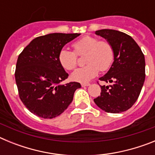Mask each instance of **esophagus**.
I'll return each instance as SVG.
<instances>
[{"label": "esophagus", "instance_id": "obj_1", "mask_svg": "<svg viewBox=\"0 0 155 155\" xmlns=\"http://www.w3.org/2000/svg\"><path fill=\"white\" fill-rule=\"evenodd\" d=\"M90 84L89 83H82L81 86L82 87H86V86H89Z\"/></svg>", "mask_w": 155, "mask_h": 155}]
</instances>
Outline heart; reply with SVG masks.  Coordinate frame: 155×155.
<instances>
[{
    "label": "heart",
    "mask_w": 155,
    "mask_h": 155,
    "mask_svg": "<svg viewBox=\"0 0 155 155\" xmlns=\"http://www.w3.org/2000/svg\"><path fill=\"white\" fill-rule=\"evenodd\" d=\"M74 51L62 49L58 56L59 62L64 69L72 71L78 64V56H84L87 65L72 74L71 78L76 81L86 83L98 75L99 71H106L114 61V49L110 42L96 37L87 35L73 43Z\"/></svg>",
    "instance_id": "obj_1"
}]
</instances>
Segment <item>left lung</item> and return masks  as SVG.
I'll use <instances>...</instances> for the list:
<instances>
[{"mask_svg":"<svg viewBox=\"0 0 155 155\" xmlns=\"http://www.w3.org/2000/svg\"><path fill=\"white\" fill-rule=\"evenodd\" d=\"M95 34L105 38L114 49V61L100 81L109 83L100 86L101 95L94 103L106 113L127 111L137 100L145 80V59L132 37L113 29H101Z\"/></svg>","mask_w":155,"mask_h":155,"instance_id":"8db88e82","label":"left lung"}]
</instances>
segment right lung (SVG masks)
Listing matches in <instances>:
<instances>
[{
  "instance_id": "1",
  "label": "right lung",
  "mask_w": 155,
  "mask_h": 155,
  "mask_svg": "<svg viewBox=\"0 0 155 155\" xmlns=\"http://www.w3.org/2000/svg\"><path fill=\"white\" fill-rule=\"evenodd\" d=\"M80 33H50L34 39L18 57L15 76L20 99L35 116L53 119L73 101L78 82L61 84L68 74L59 62V53Z\"/></svg>"
}]
</instances>
